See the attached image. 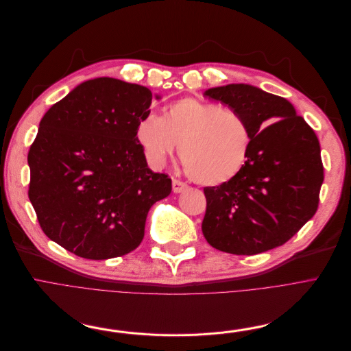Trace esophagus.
Instances as JSON below:
<instances>
[{
    "label": "esophagus",
    "instance_id": "1",
    "mask_svg": "<svg viewBox=\"0 0 351 351\" xmlns=\"http://www.w3.org/2000/svg\"><path fill=\"white\" fill-rule=\"evenodd\" d=\"M187 189H189V186L186 184V182H182L181 180H177V178H173V191H174L176 194L186 191Z\"/></svg>",
    "mask_w": 351,
    "mask_h": 351
}]
</instances>
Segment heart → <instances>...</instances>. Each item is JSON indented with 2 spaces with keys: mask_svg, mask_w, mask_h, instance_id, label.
Returning a JSON list of instances; mask_svg holds the SVG:
<instances>
[{
  "mask_svg": "<svg viewBox=\"0 0 351 351\" xmlns=\"http://www.w3.org/2000/svg\"><path fill=\"white\" fill-rule=\"evenodd\" d=\"M136 132L147 160L156 167L181 144L180 157L187 174L210 187L236 178L253 145L252 130L239 111L193 97L170 104L165 117L147 112Z\"/></svg>",
  "mask_w": 351,
  "mask_h": 351,
  "instance_id": "heart-1",
  "label": "heart"
}]
</instances>
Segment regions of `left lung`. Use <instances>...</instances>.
<instances>
[{"mask_svg": "<svg viewBox=\"0 0 351 351\" xmlns=\"http://www.w3.org/2000/svg\"><path fill=\"white\" fill-rule=\"evenodd\" d=\"M204 95L239 111L253 134L240 174L204 187L207 243L237 256L282 245L319 207L324 180L319 138L289 99L258 87L228 84Z\"/></svg>", "mask_w": 351, "mask_h": 351, "instance_id": "1", "label": "left lung"}]
</instances>
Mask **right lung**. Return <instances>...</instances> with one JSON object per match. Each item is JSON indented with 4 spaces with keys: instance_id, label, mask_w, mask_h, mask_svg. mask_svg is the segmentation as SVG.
Here are the masks:
<instances>
[{
    "instance_id": "right-lung-1",
    "label": "right lung",
    "mask_w": 351,
    "mask_h": 351,
    "mask_svg": "<svg viewBox=\"0 0 351 351\" xmlns=\"http://www.w3.org/2000/svg\"><path fill=\"white\" fill-rule=\"evenodd\" d=\"M147 87L99 77L49 108L28 152V197L45 236L78 257L107 260L136 250L152 206L171 193L148 169L137 124Z\"/></svg>"
}]
</instances>
